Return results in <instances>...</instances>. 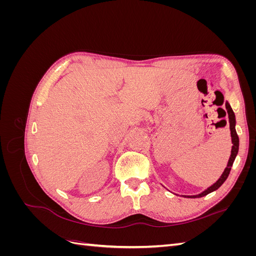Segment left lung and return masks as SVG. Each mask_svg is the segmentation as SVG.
Returning a JSON list of instances; mask_svg holds the SVG:
<instances>
[{
	"label": "left lung",
	"instance_id": "obj_1",
	"mask_svg": "<svg viewBox=\"0 0 256 256\" xmlns=\"http://www.w3.org/2000/svg\"><path fill=\"white\" fill-rule=\"evenodd\" d=\"M226 111H228V122H230V136H232V144H233V146H232V150H230V157L228 159V166L226 168V170H224L222 175L220 176V178L218 180H216L214 184H212L210 187L207 188L205 191H203L202 193H200V194L198 196H182L184 198H202V196H207L208 193H210L214 190H216L218 188H220L222 184L226 180V178L228 177V174L230 172V168H232V166H233L234 164V160L237 156L238 154V148H239V138L237 136V132H236V129H235V125H236V118H235V114L233 112V110H232V108L230 106V104L226 102Z\"/></svg>",
	"mask_w": 256,
	"mask_h": 256
}]
</instances>
